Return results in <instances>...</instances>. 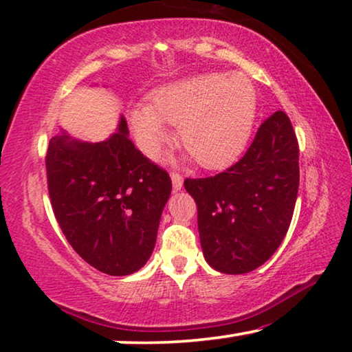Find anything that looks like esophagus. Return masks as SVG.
Returning <instances> with one entry per match:
<instances>
[{
    "label": "esophagus",
    "instance_id": "obj_1",
    "mask_svg": "<svg viewBox=\"0 0 352 352\" xmlns=\"http://www.w3.org/2000/svg\"><path fill=\"white\" fill-rule=\"evenodd\" d=\"M171 182H173V189H175L176 192L182 189V176L177 175V173H171Z\"/></svg>",
    "mask_w": 352,
    "mask_h": 352
}]
</instances>
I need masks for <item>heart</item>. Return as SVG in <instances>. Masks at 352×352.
<instances>
[{
	"label": "heart",
	"mask_w": 352,
	"mask_h": 352,
	"mask_svg": "<svg viewBox=\"0 0 352 352\" xmlns=\"http://www.w3.org/2000/svg\"><path fill=\"white\" fill-rule=\"evenodd\" d=\"M151 104L128 109L134 141L155 155L179 124V141L205 170H223L242 155L258 115V96L243 74H201L173 81L148 94Z\"/></svg>",
	"instance_id": "b5f03b06"
}]
</instances>
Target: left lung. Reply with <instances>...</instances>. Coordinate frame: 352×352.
Masks as SVG:
<instances>
[{"label": "left lung", "mask_w": 352, "mask_h": 352, "mask_svg": "<svg viewBox=\"0 0 352 352\" xmlns=\"http://www.w3.org/2000/svg\"><path fill=\"white\" fill-rule=\"evenodd\" d=\"M298 157L290 118L276 112L229 170L184 181L199 208L200 245L211 267L223 274H247L272 256L295 210Z\"/></svg>", "instance_id": "1"}]
</instances>
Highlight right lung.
<instances>
[{
	"label": "right lung",
	"instance_id": "obj_1",
	"mask_svg": "<svg viewBox=\"0 0 352 352\" xmlns=\"http://www.w3.org/2000/svg\"><path fill=\"white\" fill-rule=\"evenodd\" d=\"M126 120L100 142L62 131L46 153L47 189L65 239L86 263L129 276L148 261L171 194L168 173L134 147Z\"/></svg>",
	"mask_w": 352,
	"mask_h": 352
}]
</instances>
